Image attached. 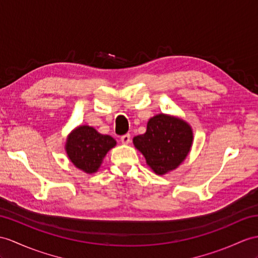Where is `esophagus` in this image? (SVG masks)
<instances>
[{
  "mask_svg": "<svg viewBox=\"0 0 258 258\" xmlns=\"http://www.w3.org/2000/svg\"><path fill=\"white\" fill-rule=\"evenodd\" d=\"M130 140H131V138H130V135H129V134L123 135V136L120 138V141H121V143H123V144L130 143Z\"/></svg>",
  "mask_w": 258,
  "mask_h": 258,
  "instance_id": "obj_1",
  "label": "esophagus"
}]
</instances>
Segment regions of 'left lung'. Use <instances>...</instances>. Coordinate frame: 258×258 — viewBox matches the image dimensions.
<instances>
[{
	"instance_id": "8db88e82",
	"label": "left lung",
	"mask_w": 258,
	"mask_h": 258,
	"mask_svg": "<svg viewBox=\"0 0 258 258\" xmlns=\"http://www.w3.org/2000/svg\"><path fill=\"white\" fill-rule=\"evenodd\" d=\"M192 129L183 119L159 114L148 121L146 134L134 138L135 147L158 175L177 168L189 153Z\"/></svg>"
}]
</instances>
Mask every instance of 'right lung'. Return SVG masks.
Listing matches in <instances>:
<instances>
[{"label":"right lung","mask_w":258,"mask_h":258,"mask_svg":"<svg viewBox=\"0 0 258 258\" xmlns=\"http://www.w3.org/2000/svg\"><path fill=\"white\" fill-rule=\"evenodd\" d=\"M115 146L112 137L99 134L90 125H80L68 136L66 151L75 167L93 174L98 171L105 155Z\"/></svg>","instance_id":"1"}]
</instances>
